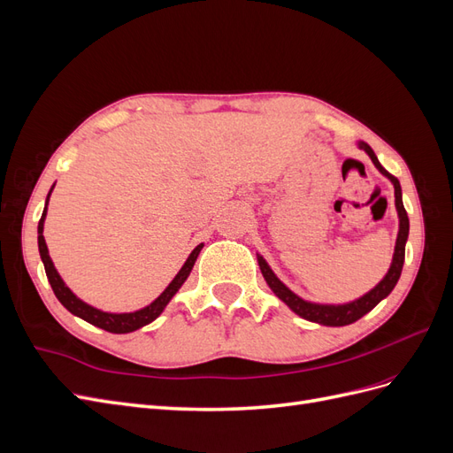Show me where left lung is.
Listing matches in <instances>:
<instances>
[{
  "mask_svg": "<svg viewBox=\"0 0 453 453\" xmlns=\"http://www.w3.org/2000/svg\"><path fill=\"white\" fill-rule=\"evenodd\" d=\"M357 147L363 149L365 153L370 157V160L374 162V166L378 168V172L381 175H386L388 180L393 183V187H395V208H396V215H399V234H396V243H395V253H393L391 266H389L386 276H383V280L374 287V289H370L363 296L355 298V300H351V303H346V304L310 303V300H304V298H300L298 295H295L289 289V287H287L276 276V273H273V270L268 266V263L263 258V255L257 253L260 272H263V276H265L270 289L273 291V295H276L280 300H283V303L289 306L296 315H300V318H304V319L313 321V323L325 325V326H344V325H349V323H355L357 319H361L365 313H368L370 310H372L378 303H381V300L395 289L396 281H399V278H401L403 265H404V248H406V240H408L410 221H408V215H406L404 203H403L401 183L395 175H391L386 168L381 166L378 157L374 155V150L370 149L368 143L359 142Z\"/></svg>",
  "mask_w": 453,
  "mask_h": 453,
  "instance_id": "obj_1",
  "label": "left lung"
}]
</instances>
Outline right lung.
Wrapping results in <instances>:
<instances>
[{"instance_id":"add662e5","label":"right lung","mask_w":453,"mask_h":453,"mask_svg":"<svg viewBox=\"0 0 453 453\" xmlns=\"http://www.w3.org/2000/svg\"><path fill=\"white\" fill-rule=\"evenodd\" d=\"M52 188H54V185L49 190L47 200H45V210H43V215H41V219H39V225H37V245H39V255H41V260H43L49 283L52 287L54 295H57V298L62 303V306L67 311H72L73 315H77V318L85 319L87 323H90L94 326H100V328H104V331L115 333V334L134 333V331H138V328L149 325L150 321H155L158 315L164 311V308L168 306L170 300L175 296V293L181 289V285L187 281L188 273H190V270H193L196 258H198V255L203 248V243L196 245L193 253H190L188 258L185 260V265L181 266V270L175 273V278L170 281V285L149 306H145L142 310H135V311H127V313H111V311L98 310V308L87 304L85 300H81L70 289V287L64 283V280L60 278L58 270L54 268V263H52V258L49 255L47 242H45V236H43V226H45V217H47V203H49Z\"/></svg>"}]
</instances>
